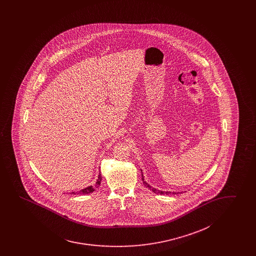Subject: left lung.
I'll return each mask as SVG.
<instances>
[{"instance_id":"left-lung-1","label":"left lung","mask_w":256,"mask_h":256,"mask_svg":"<svg viewBox=\"0 0 256 256\" xmlns=\"http://www.w3.org/2000/svg\"><path fill=\"white\" fill-rule=\"evenodd\" d=\"M142 172V170H140ZM142 181H144V186L146 188H148L150 190H152L154 194H165V195H168V194H182V192H162V190H156L155 188H153V186H150L149 184H148V182L144 180V174H142Z\"/></svg>"}]
</instances>
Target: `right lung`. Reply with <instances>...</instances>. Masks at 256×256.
Masks as SVG:
<instances>
[{"label":"right lung","instance_id":"right-lung-1","mask_svg":"<svg viewBox=\"0 0 256 256\" xmlns=\"http://www.w3.org/2000/svg\"><path fill=\"white\" fill-rule=\"evenodd\" d=\"M101 178L100 172V174H98V180H96V184L94 185V186H87V188H82V190H78L77 192H70V194H92L94 192L96 188H98V186H100L101 184Z\"/></svg>","mask_w":256,"mask_h":256}]
</instances>
